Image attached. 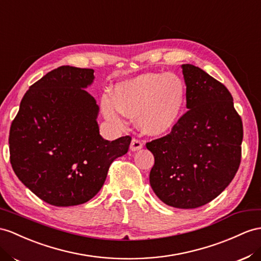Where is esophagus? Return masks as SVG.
I'll return each instance as SVG.
<instances>
[{"label":"esophagus","instance_id":"1","mask_svg":"<svg viewBox=\"0 0 261 261\" xmlns=\"http://www.w3.org/2000/svg\"><path fill=\"white\" fill-rule=\"evenodd\" d=\"M143 146V143L140 141L138 139H132L131 140V143H130V150L131 151H139L141 150Z\"/></svg>","mask_w":261,"mask_h":261}]
</instances>
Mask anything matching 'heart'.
<instances>
[{"mask_svg": "<svg viewBox=\"0 0 261 261\" xmlns=\"http://www.w3.org/2000/svg\"><path fill=\"white\" fill-rule=\"evenodd\" d=\"M186 102V86L174 73L148 72L125 80L115 87L113 98L103 95L105 117L117 125L122 116L137 117L145 135L162 136L170 132L181 119Z\"/></svg>", "mask_w": 261, "mask_h": 261, "instance_id": "b5f03b06", "label": "heart"}]
</instances>
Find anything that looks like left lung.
<instances>
[{"instance_id":"left-lung-1","label":"left lung","mask_w":261,"mask_h":261,"mask_svg":"<svg viewBox=\"0 0 261 261\" xmlns=\"http://www.w3.org/2000/svg\"><path fill=\"white\" fill-rule=\"evenodd\" d=\"M186 108L171 133L146 143L154 155L150 184L176 208H196L232 181L242 159L243 122L230 92L198 67L182 65Z\"/></svg>"}]
</instances>
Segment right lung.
<instances>
[{
	"mask_svg": "<svg viewBox=\"0 0 261 261\" xmlns=\"http://www.w3.org/2000/svg\"><path fill=\"white\" fill-rule=\"evenodd\" d=\"M93 69L62 66L33 84L10 129L13 171L26 188L54 206L88 202L102 188L110 164L131 137L99 135V107L85 89Z\"/></svg>",
	"mask_w": 261,
	"mask_h": 261,
	"instance_id": "obj_1",
	"label": "right lung"
}]
</instances>
